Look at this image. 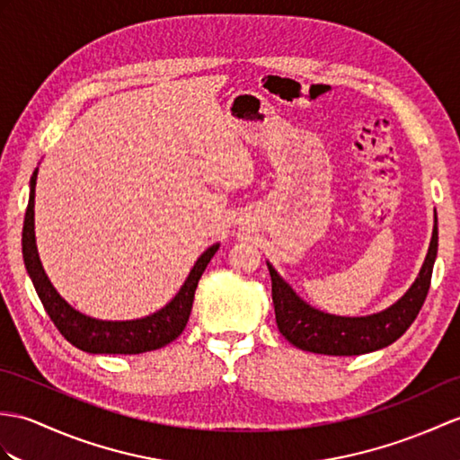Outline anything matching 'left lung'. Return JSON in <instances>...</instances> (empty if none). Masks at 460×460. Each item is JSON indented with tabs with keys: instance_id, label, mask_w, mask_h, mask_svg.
Wrapping results in <instances>:
<instances>
[{
	"instance_id": "1",
	"label": "left lung",
	"mask_w": 460,
	"mask_h": 460,
	"mask_svg": "<svg viewBox=\"0 0 460 460\" xmlns=\"http://www.w3.org/2000/svg\"><path fill=\"white\" fill-rule=\"evenodd\" d=\"M437 239L439 237H437L435 221L429 251H427L418 280L392 307L367 317H339L314 309L302 302L269 264L276 323H279L280 333L297 349L333 357L365 355V352L392 345L418 317L427 292H429Z\"/></svg>"
}]
</instances>
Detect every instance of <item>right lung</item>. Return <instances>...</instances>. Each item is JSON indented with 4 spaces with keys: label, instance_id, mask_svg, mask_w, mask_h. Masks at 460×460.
<instances>
[{
    "label": "right lung",
    "instance_id": "1",
    "mask_svg": "<svg viewBox=\"0 0 460 460\" xmlns=\"http://www.w3.org/2000/svg\"><path fill=\"white\" fill-rule=\"evenodd\" d=\"M35 184L37 170L31 176V196L23 221V261L42 307L47 309L60 335L74 347L93 352V355H138V352L166 347L178 339L190 319L198 282L213 254L217 252L219 244H213L199 256L174 300L160 312L135 319V322H100V319H92L76 312L64 302L42 270L35 244Z\"/></svg>",
    "mask_w": 460,
    "mask_h": 460
}]
</instances>
